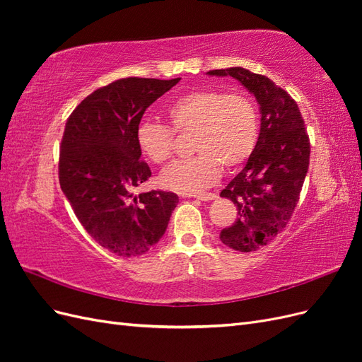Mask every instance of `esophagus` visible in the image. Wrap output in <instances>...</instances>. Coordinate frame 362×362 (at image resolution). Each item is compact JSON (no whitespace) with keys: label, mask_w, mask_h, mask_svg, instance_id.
Instances as JSON below:
<instances>
[{"label":"esophagus","mask_w":362,"mask_h":362,"mask_svg":"<svg viewBox=\"0 0 362 362\" xmlns=\"http://www.w3.org/2000/svg\"><path fill=\"white\" fill-rule=\"evenodd\" d=\"M192 198H196L199 201H213L217 198L216 193H201V194H190Z\"/></svg>","instance_id":"obj_1"}]
</instances>
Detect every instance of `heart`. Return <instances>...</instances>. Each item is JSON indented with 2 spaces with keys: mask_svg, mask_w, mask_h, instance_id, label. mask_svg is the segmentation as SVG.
<instances>
[{
  "mask_svg": "<svg viewBox=\"0 0 362 362\" xmlns=\"http://www.w3.org/2000/svg\"><path fill=\"white\" fill-rule=\"evenodd\" d=\"M169 125L141 120L136 144L148 160L166 163L173 152L175 133L192 134L196 156L172 163L160 175L161 187L192 194L208 189L223 170L245 164L258 140V113L247 96L199 89L173 100L166 107Z\"/></svg>",
  "mask_w": 362,
  "mask_h": 362,
  "instance_id": "b5f03b06",
  "label": "heart"
}]
</instances>
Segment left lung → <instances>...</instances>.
<instances>
[{
    "label": "left lung",
    "mask_w": 362,
    "mask_h": 362,
    "mask_svg": "<svg viewBox=\"0 0 362 362\" xmlns=\"http://www.w3.org/2000/svg\"><path fill=\"white\" fill-rule=\"evenodd\" d=\"M206 74L231 75L259 104L257 146L242 172L221 192L238 211L237 221L222 229V243L234 250L254 252L284 231L293 216L310 166V139L298 104L266 75L245 68Z\"/></svg>",
    "instance_id": "obj_1"
}]
</instances>
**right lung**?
Returning <instances> with one entry per match:
<instances>
[{
	"instance_id": "1",
	"label": "right lung",
	"mask_w": 362,
	"mask_h": 362,
	"mask_svg": "<svg viewBox=\"0 0 362 362\" xmlns=\"http://www.w3.org/2000/svg\"><path fill=\"white\" fill-rule=\"evenodd\" d=\"M180 80H116L84 98L64 127L60 187L86 231L117 257L156 246L180 201L172 192L131 193L151 177L136 144L141 116Z\"/></svg>"
}]
</instances>
